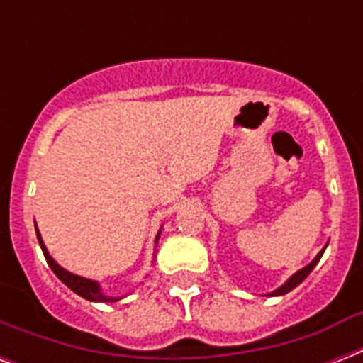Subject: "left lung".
<instances>
[{
    "label": "left lung",
    "mask_w": 363,
    "mask_h": 363,
    "mask_svg": "<svg viewBox=\"0 0 363 363\" xmlns=\"http://www.w3.org/2000/svg\"><path fill=\"white\" fill-rule=\"evenodd\" d=\"M326 247H328V245H326ZM326 247L322 248L320 252L316 254L315 259H313L311 264H307V265H305V267H301V269H299V271H296V273H294V275L290 277V279H288L286 282H284V284H281V286L277 288V290H273V292L267 294V296H284V294L292 292L294 288L298 286V284H301V282H303L305 279H307V275H309L311 271L315 269V265L318 264V259L322 258V254H324V250H326Z\"/></svg>",
    "instance_id": "8db88e82"
}]
</instances>
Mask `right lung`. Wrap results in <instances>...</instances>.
Here are the masks:
<instances>
[{"label":"right lung","instance_id":"1","mask_svg":"<svg viewBox=\"0 0 363 363\" xmlns=\"http://www.w3.org/2000/svg\"><path fill=\"white\" fill-rule=\"evenodd\" d=\"M35 233H37V241H39V247H41L43 254H45V259H47V264L50 265V269L54 271V275L58 277L65 286L71 288V290H73L75 294H79L81 298L88 299V301H98V303H113V301H118V299L124 298V296H107V294L101 290L98 281H92V279L75 275V273L64 269V267H62V265H60L58 262L48 254L47 247H45V242H43L41 233H39L37 226H35ZM160 233H162V228H160L158 235H156V242H158L160 239Z\"/></svg>","mask_w":363,"mask_h":363}]
</instances>
